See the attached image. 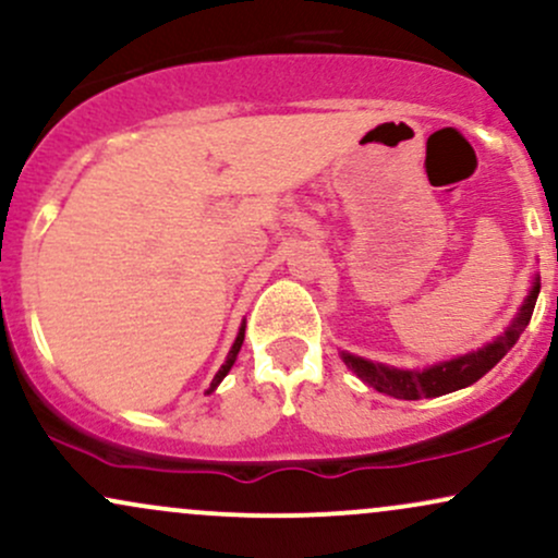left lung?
Listing matches in <instances>:
<instances>
[{"label": "left lung", "instance_id": "obj_1", "mask_svg": "<svg viewBox=\"0 0 558 558\" xmlns=\"http://www.w3.org/2000/svg\"><path fill=\"white\" fill-rule=\"evenodd\" d=\"M537 293H541V275H535L533 278L530 293L524 296L520 312H517V317L511 319L509 328H506L501 336L493 338L490 343H485L483 349L470 351V354L453 356V360L430 364V367H422V369L388 367V364L364 360V356L349 354V351H341V360L362 383H367V386L375 388L377 393L393 396V399L417 401V399H435V396L453 393V390L477 383L480 377L488 373V369L496 367V364L509 354V349L520 341L524 328H527L530 317H533Z\"/></svg>", "mask_w": 558, "mask_h": 558}]
</instances>
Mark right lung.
Instances as JSON below:
<instances>
[{"instance_id":"1","label":"right lung","mask_w":558,"mask_h":558,"mask_svg":"<svg viewBox=\"0 0 558 558\" xmlns=\"http://www.w3.org/2000/svg\"><path fill=\"white\" fill-rule=\"evenodd\" d=\"M243 332H246V325H241V328H239V336H235V341H233V345H230V351H228V360H226V364H222L220 369H217V375H215V380H213V386H209V390H215L217 386H220L222 377L230 373V367H233L235 356H239L241 343H243Z\"/></svg>"}]
</instances>
